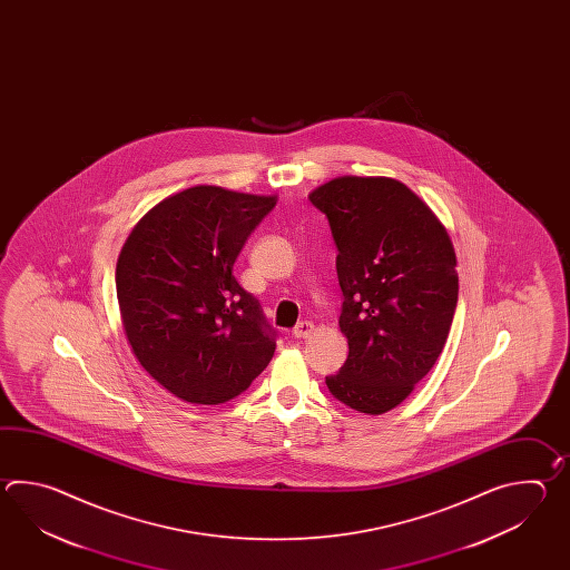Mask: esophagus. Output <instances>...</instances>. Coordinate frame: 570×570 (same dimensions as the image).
Wrapping results in <instances>:
<instances>
[{"instance_id":"34e87169","label":"esophagus","mask_w":570,"mask_h":570,"mask_svg":"<svg viewBox=\"0 0 570 570\" xmlns=\"http://www.w3.org/2000/svg\"><path fill=\"white\" fill-rule=\"evenodd\" d=\"M314 332V324L312 322H299L297 326L293 327V336L295 338H307Z\"/></svg>"}]
</instances>
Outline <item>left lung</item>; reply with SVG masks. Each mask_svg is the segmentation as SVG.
I'll return each mask as SVG.
<instances>
[{"label": "left lung", "instance_id": "1", "mask_svg": "<svg viewBox=\"0 0 570 570\" xmlns=\"http://www.w3.org/2000/svg\"><path fill=\"white\" fill-rule=\"evenodd\" d=\"M338 248L340 330L348 358L330 393L361 413L389 412L424 379L449 338L459 302L444 226L403 183L338 177L309 195Z\"/></svg>", "mask_w": 570, "mask_h": 570}]
</instances>
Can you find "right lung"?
Segmentation results:
<instances>
[{"label": "right lung", "instance_id": "obj_1", "mask_svg": "<svg viewBox=\"0 0 570 570\" xmlns=\"http://www.w3.org/2000/svg\"><path fill=\"white\" fill-rule=\"evenodd\" d=\"M275 204L197 185L153 207L124 244L116 267L124 330L148 375L175 397L234 400L271 363L277 332L232 268Z\"/></svg>", "mask_w": 570, "mask_h": 570}]
</instances>
